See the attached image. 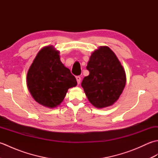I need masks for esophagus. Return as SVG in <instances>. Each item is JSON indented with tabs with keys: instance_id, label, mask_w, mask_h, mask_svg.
Segmentation results:
<instances>
[{
	"instance_id": "34e87169",
	"label": "esophagus",
	"mask_w": 158,
	"mask_h": 158,
	"mask_svg": "<svg viewBox=\"0 0 158 158\" xmlns=\"http://www.w3.org/2000/svg\"><path fill=\"white\" fill-rule=\"evenodd\" d=\"M76 79H77V83H78V84H79L80 82H81V77H79V76H77V77H76Z\"/></svg>"
}]
</instances>
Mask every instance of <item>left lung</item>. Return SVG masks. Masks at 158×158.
Masks as SVG:
<instances>
[{
	"label": "left lung",
	"instance_id": "obj_1",
	"mask_svg": "<svg viewBox=\"0 0 158 158\" xmlns=\"http://www.w3.org/2000/svg\"><path fill=\"white\" fill-rule=\"evenodd\" d=\"M81 86L89 102L96 108L112 106L123 92L126 82L122 64L111 49L100 46L89 57Z\"/></svg>",
	"mask_w": 158,
	"mask_h": 158
}]
</instances>
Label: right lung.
Segmentation results:
<instances>
[{"mask_svg": "<svg viewBox=\"0 0 158 158\" xmlns=\"http://www.w3.org/2000/svg\"><path fill=\"white\" fill-rule=\"evenodd\" d=\"M60 52L52 45L36 54L27 73V87L36 102L48 108L60 105L68 89L77 84L70 70L60 61Z\"/></svg>", "mask_w": 158, "mask_h": 158, "instance_id": "right-lung-1", "label": "right lung"}]
</instances>
